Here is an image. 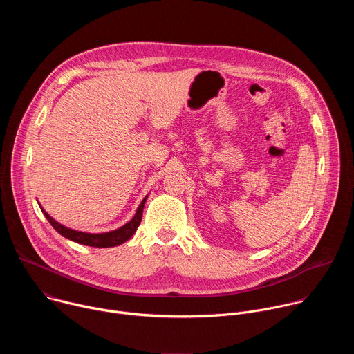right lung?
<instances>
[{
  "label": "right lung",
  "instance_id": "obj_1",
  "mask_svg": "<svg viewBox=\"0 0 354 354\" xmlns=\"http://www.w3.org/2000/svg\"><path fill=\"white\" fill-rule=\"evenodd\" d=\"M148 194L142 198V201L140 203L134 217L126 223L123 227L115 230V231H109V232H102V234H89V232H81V231H75L71 228H67L64 225H62L60 223H57L55 218L50 217L41 207V212L44 214V217L47 218V221L53 225V228L62 234L64 238L74 241L77 243H82V245H88V246H95V248H111V246H118L122 245L123 242H126L127 239H130L133 236V234L136 232V230L138 228L140 223H141V217H142V210H144V205L147 200Z\"/></svg>",
  "mask_w": 354,
  "mask_h": 354
}]
</instances>
